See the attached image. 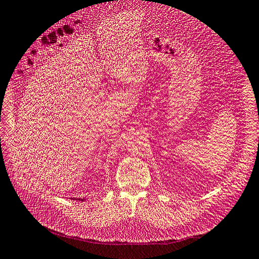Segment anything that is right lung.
Here are the masks:
<instances>
[{
    "label": "right lung",
    "instance_id": "right-lung-1",
    "mask_svg": "<svg viewBox=\"0 0 259 259\" xmlns=\"http://www.w3.org/2000/svg\"><path fill=\"white\" fill-rule=\"evenodd\" d=\"M72 199H76V200H82V202H84V200H85L84 198H75V197H73Z\"/></svg>",
    "mask_w": 259,
    "mask_h": 259
}]
</instances>
